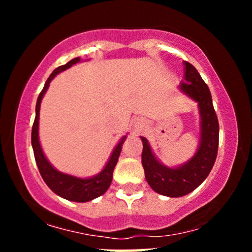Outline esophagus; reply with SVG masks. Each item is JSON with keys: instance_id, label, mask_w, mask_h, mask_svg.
Listing matches in <instances>:
<instances>
[{"instance_id": "34e87169", "label": "esophagus", "mask_w": 252, "mask_h": 252, "mask_svg": "<svg viewBox=\"0 0 252 252\" xmlns=\"http://www.w3.org/2000/svg\"><path fill=\"white\" fill-rule=\"evenodd\" d=\"M144 126H146V122H144V120H142V118L135 121V129L136 130H141Z\"/></svg>"}]
</instances>
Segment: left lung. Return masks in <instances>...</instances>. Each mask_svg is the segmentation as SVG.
Returning <instances> with one entry per match:
<instances>
[{
	"label": "left lung",
	"mask_w": 252,
	"mask_h": 252,
	"mask_svg": "<svg viewBox=\"0 0 252 252\" xmlns=\"http://www.w3.org/2000/svg\"><path fill=\"white\" fill-rule=\"evenodd\" d=\"M184 65L185 82L180 83L179 89L198 103L200 115V141L195 154L181 166H164L154 155L148 140L141 136L146 180L156 193L170 198L184 196L200 186L216 162L219 143V123L209 86L192 63L185 62Z\"/></svg>",
	"instance_id": "left-lung-1"
}]
</instances>
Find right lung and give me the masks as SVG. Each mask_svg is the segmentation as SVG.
<instances>
[{
  "label": "right lung",
  "mask_w": 252,
  "mask_h": 252,
  "mask_svg": "<svg viewBox=\"0 0 252 252\" xmlns=\"http://www.w3.org/2000/svg\"><path fill=\"white\" fill-rule=\"evenodd\" d=\"M80 58H74L65 65L59 66L51 73L48 77L47 82L45 83L42 91L40 92L39 97L36 100L35 106V120H34L33 129H32V147L34 150V158H35L37 168H39L40 174H41L43 181L46 182L50 189L53 190L56 194L62 198L66 199L70 201L76 202H86L91 201L98 196L103 195L109 189L110 184L112 181V173H114L115 167H116L118 158H120L121 150H122V144L126 141V136H123L112 150L111 155H110L109 161L106 162L105 167L100 170L96 175L91 176V178H77V176L65 174V173L59 172L54 168L47 160L45 154H43L41 144L39 141V116H40V104L43 96H45L46 91H47L50 83L53 80V78L59 74L60 72L67 70L72 65L79 63Z\"/></svg>",
  "instance_id": "obj_1"
}]
</instances>
